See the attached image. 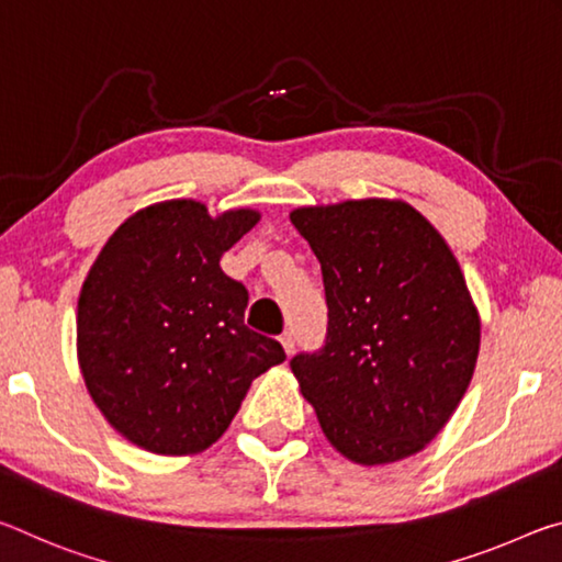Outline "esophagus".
Wrapping results in <instances>:
<instances>
[{
  "label": "esophagus",
  "mask_w": 562,
  "mask_h": 562,
  "mask_svg": "<svg viewBox=\"0 0 562 562\" xmlns=\"http://www.w3.org/2000/svg\"><path fill=\"white\" fill-rule=\"evenodd\" d=\"M281 346H283V351H286V356L293 353V348H296V338H293L291 330H286V334H281Z\"/></svg>",
  "instance_id": "obj_1"
}]
</instances>
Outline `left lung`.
Returning <instances> with one entry per match:
<instances>
[{"label": "left lung", "instance_id": "left-lung-1", "mask_svg": "<svg viewBox=\"0 0 562 562\" xmlns=\"http://www.w3.org/2000/svg\"><path fill=\"white\" fill-rule=\"evenodd\" d=\"M328 303L326 346L291 361L321 430L358 465L416 456L473 379L481 316L436 226L401 199L299 206Z\"/></svg>", "mask_w": 562, "mask_h": 562}]
</instances>
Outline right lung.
Masks as SVG:
<instances>
[{"label": "right lung", "mask_w": 562, "mask_h": 562, "mask_svg": "<svg viewBox=\"0 0 562 562\" xmlns=\"http://www.w3.org/2000/svg\"><path fill=\"white\" fill-rule=\"evenodd\" d=\"M256 209L211 216L169 199L128 216L91 263L77 306L87 391L116 434L156 456H196L224 436L248 385L286 361L244 324L248 291L221 256Z\"/></svg>", "instance_id": "add662e5"}]
</instances>
